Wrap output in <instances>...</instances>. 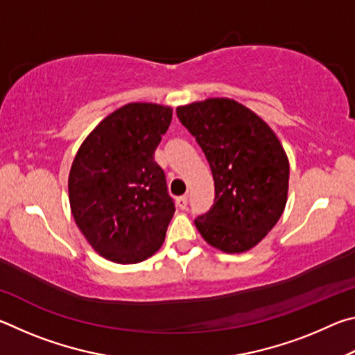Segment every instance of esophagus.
<instances>
[{"label": "esophagus", "mask_w": 355, "mask_h": 355, "mask_svg": "<svg viewBox=\"0 0 355 355\" xmlns=\"http://www.w3.org/2000/svg\"><path fill=\"white\" fill-rule=\"evenodd\" d=\"M177 207L180 209H186V207H188V196H180L177 199Z\"/></svg>", "instance_id": "esophagus-1"}]
</instances>
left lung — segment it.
Instances as JSON below:
<instances>
[{"mask_svg":"<svg viewBox=\"0 0 355 355\" xmlns=\"http://www.w3.org/2000/svg\"><path fill=\"white\" fill-rule=\"evenodd\" d=\"M177 117L205 153L214 203L194 220L208 244L227 254L254 248L286 205L290 164L277 136L248 107L208 98L177 107Z\"/></svg>","mask_w":355,"mask_h":355,"instance_id":"obj_1","label":"left lung"}]
</instances>
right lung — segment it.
<instances>
[{"instance_id":"1","label":"right lung","mask_w":355,"mask_h":355,"mask_svg":"<svg viewBox=\"0 0 355 355\" xmlns=\"http://www.w3.org/2000/svg\"><path fill=\"white\" fill-rule=\"evenodd\" d=\"M172 110L128 103L101 120L78 150L70 208L89 244L106 260L139 263L161 248L175 213L155 150Z\"/></svg>"}]
</instances>
